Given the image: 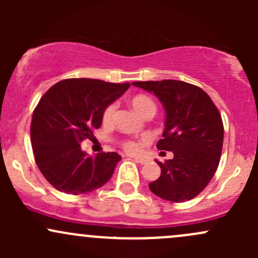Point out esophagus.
Masks as SVG:
<instances>
[{
  "label": "esophagus",
  "instance_id": "obj_1",
  "mask_svg": "<svg viewBox=\"0 0 258 258\" xmlns=\"http://www.w3.org/2000/svg\"><path fill=\"white\" fill-rule=\"evenodd\" d=\"M134 160L136 161L137 163H141V165H145V163H147V158L145 157H134Z\"/></svg>",
  "mask_w": 258,
  "mask_h": 258
}]
</instances>
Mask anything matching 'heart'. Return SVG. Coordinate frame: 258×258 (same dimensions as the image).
Segmentation results:
<instances>
[{
	"instance_id": "obj_1",
	"label": "heart",
	"mask_w": 258,
	"mask_h": 258,
	"mask_svg": "<svg viewBox=\"0 0 258 258\" xmlns=\"http://www.w3.org/2000/svg\"><path fill=\"white\" fill-rule=\"evenodd\" d=\"M130 103H131L132 108L136 111L137 113L141 117L146 116H152L156 113V103L155 101L151 97L146 95H136L130 100ZM114 112H116V103H110L105 107L102 112V122L105 124H108L112 122V118L114 116ZM121 146L126 152L128 153H136L139 152L140 148H141L142 144L139 141H135V140H123L121 141Z\"/></svg>"
}]
</instances>
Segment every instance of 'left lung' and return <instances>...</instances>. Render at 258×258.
I'll return each mask as SVG.
<instances>
[{
  "instance_id": "left-lung-1",
  "label": "left lung",
  "mask_w": 258,
  "mask_h": 258,
  "mask_svg": "<svg viewBox=\"0 0 258 258\" xmlns=\"http://www.w3.org/2000/svg\"><path fill=\"white\" fill-rule=\"evenodd\" d=\"M134 86L153 93L166 111L165 131L157 148L173 158L157 162L161 176L148 184L156 196L171 202L192 200L212 179L220 163L223 123L202 88L183 81H140Z\"/></svg>"
}]
</instances>
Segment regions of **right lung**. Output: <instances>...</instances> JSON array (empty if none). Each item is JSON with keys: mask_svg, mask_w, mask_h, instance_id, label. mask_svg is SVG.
Listing matches in <instances>:
<instances>
[{"mask_svg": "<svg viewBox=\"0 0 258 258\" xmlns=\"http://www.w3.org/2000/svg\"><path fill=\"white\" fill-rule=\"evenodd\" d=\"M128 87L130 83L69 79L41 97L32 114L31 144L37 167L54 188L70 195L87 194L112 177L121 156H87L81 142L100 128L106 106Z\"/></svg>", "mask_w": 258, "mask_h": 258, "instance_id": "right-lung-1", "label": "right lung"}]
</instances>
